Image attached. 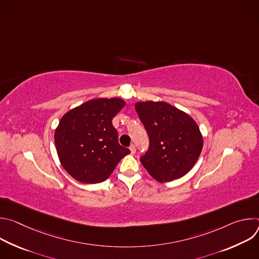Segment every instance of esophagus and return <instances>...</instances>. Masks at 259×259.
Returning a JSON list of instances; mask_svg holds the SVG:
<instances>
[{
    "label": "esophagus",
    "instance_id": "1",
    "mask_svg": "<svg viewBox=\"0 0 259 259\" xmlns=\"http://www.w3.org/2000/svg\"><path fill=\"white\" fill-rule=\"evenodd\" d=\"M129 149H130V152H131V154H132V155H134V154L136 153V147H135V145H134V144H131Z\"/></svg>",
    "mask_w": 259,
    "mask_h": 259
}]
</instances>
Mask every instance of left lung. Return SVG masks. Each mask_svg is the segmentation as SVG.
I'll use <instances>...</instances> for the list:
<instances>
[{
    "mask_svg": "<svg viewBox=\"0 0 259 259\" xmlns=\"http://www.w3.org/2000/svg\"><path fill=\"white\" fill-rule=\"evenodd\" d=\"M136 113L150 137V147L140 162L159 182L186 175L198 161L203 136L187 113L164 101H139Z\"/></svg>",
    "mask_w": 259,
    "mask_h": 259,
    "instance_id": "1",
    "label": "left lung"
}]
</instances>
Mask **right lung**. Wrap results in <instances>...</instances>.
I'll return each mask as SVG.
<instances>
[{
	"mask_svg": "<svg viewBox=\"0 0 259 259\" xmlns=\"http://www.w3.org/2000/svg\"><path fill=\"white\" fill-rule=\"evenodd\" d=\"M121 98H96L68 110L54 133L59 161L64 170L83 183L108 178L129 149L120 145L113 118L125 106Z\"/></svg>",
	"mask_w": 259,
	"mask_h": 259,
	"instance_id": "add662e5",
	"label": "right lung"
}]
</instances>
